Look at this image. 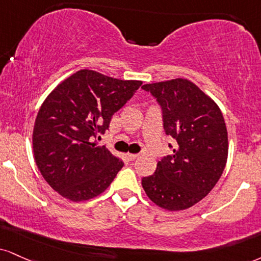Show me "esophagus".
Returning a JSON list of instances; mask_svg holds the SVG:
<instances>
[{
	"label": "esophagus",
	"mask_w": 261,
	"mask_h": 261,
	"mask_svg": "<svg viewBox=\"0 0 261 261\" xmlns=\"http://www.w3.org/2000/svg\"><path fill=\"white\" fill-rule=\"evenodd\" d=\"M140 156V154H127V158L130 159V161H135V159H137Z\"/></svg>",
	"instance_id": "1"
}]
</instances>
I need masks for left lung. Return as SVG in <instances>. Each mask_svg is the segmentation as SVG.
<instances>
[{
	"label": "left lung",
	"mask_w": 261,
	"mask_h": 261,
	"mask_svg": "<svg viewBox=\"0 0 261 261\" xmlns=\"http://www.w3.org/2000/svg\"><path fill=\"white\" fill-rule=\"evenodd\" d=\"M142 89L155 98L165 134L175 140L172 154L163 156L154 174L142 178V187L161 208L187 209L214 188L225 169L228 141L224 117L214 100L186 79Z\"/></svg>",
	"instance_id": "left-lung-1"
}]
</instances>
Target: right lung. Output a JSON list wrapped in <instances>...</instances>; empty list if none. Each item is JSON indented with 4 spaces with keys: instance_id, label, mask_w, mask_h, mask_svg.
Here are the masks:
<instances>
[{
    "instance_id": "add662e5",
    "label": "right lung",
    "mask_w": 261,
    "mask_h": 261,
    "mask_svg": "<svg viewBox=\"0 0 261 261\" xmlns=\"http://www.w3.org/2000/svg\"><path fill=\"white\" fill-rule=\"evenodd\" d=\"M141 85L84 69L58 85L41 106L33 133L35 162L47 184L64 198L97 197L124 166L96 139Z\"/></svg>"
}]
</instances>
